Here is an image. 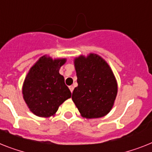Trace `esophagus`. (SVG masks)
<instances>
[{"mask_svg": "<svg viewBox=\"0 0 152 152\" xmlns=\"http://www.w3.org/2000/svg\"><path fill=\"white\" fill-rule=\"evenodd\" d=\"M69 88V90H70V91H71V93H72V91H73V90H74V86H70Z\"/></svg>", "mask_w": 152, "mask_h": 152, "instance_id": "34e87169", "label": "esophagus"}]
</instances>
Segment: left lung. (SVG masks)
I'll list each match as a JSON object with an SVG mask.
<instances>
[{"mask_svg": "<svg viewBox=\"0 0 152 152\" xmlns=\"http://www.w3.org/2000/svg\"><path fill=\"white\" fill-rule=\"evenodd\" d=\"M78 86L72 100L81 116L87 119L107 115L113 107L117 83L107 62L100 56L90 53L74 59Z\"/></svg>", "mask_w": 152, "mask_h": 152, "instance_id": "1", "label": "left lung"}]
</instances>
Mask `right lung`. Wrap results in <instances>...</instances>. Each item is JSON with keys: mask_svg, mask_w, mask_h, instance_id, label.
Segmentation results:
<instances>
[{"mask_svg": "<svg viewBox=\"0 0 152 152\" xmlns=\"http://www.w3.org/2000/svg\"><path fill=\"white\" fill-rule=\"evenodd\" d=\"M66 58L52 59L41 57L30 69L23 84V98L30 110L36 116L49 117L58 107L71 97V92L65 84L59 69Z\"/></svg>", "mask_w": 152, "mask_h": 152, "instance_id": "obj_1", "label": "right lung"}]
</instances>
